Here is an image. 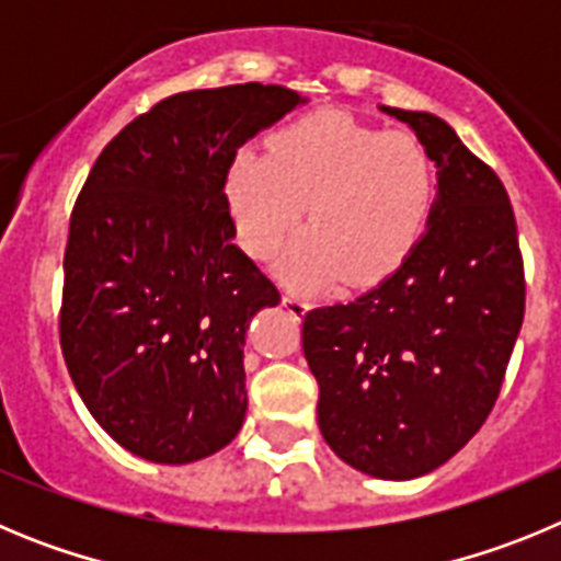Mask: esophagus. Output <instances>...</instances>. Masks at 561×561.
Returning <instances> with one entry per match:
<instances>
[{"instance_id":"esophagus-1","label":"esophagus","mask_w":561,"mask_h":561,"mask_svg":"<svg viewBox=\"0 0 561 561\" xmlns=\"http://www.w3.org/2000/svg\"><path fill=\"white\" fill-rule=\"evenodd\" d=\"M280 304H284L286 309H289L291 314H297V317H304L306 311H309V300H304V297H297V295H289V291L280 297Z\"/></svg>"}]
</instances>
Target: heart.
<instances>
[{
    "label": "heart",
    "instance_id": "1",
    "mask_svg": "<svg viewBox=\"0 0 561 561\" xmlns=\"http://www.w3.org/2000/svg\"><path fill=\"white\" fill-rule=\"evenodd\" d=\"M221 193L238 244L264 261L306 216L311 227L277 261L291 289H325L348 277L370 286L419 247L435 205V162L410 131H379L323 108L286 123L270 151L238 148Z\"/></svg>",
    "mask_w": 561,
    "mask_h": 561
}]
</instances>
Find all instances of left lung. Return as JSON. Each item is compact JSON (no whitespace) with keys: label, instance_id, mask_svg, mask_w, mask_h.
<instances>
[{"label":"left lung","instance_id":"8db88e82","mask_svg":"<svg viewBox=\"0 0 561 561\" xmlns=\"http://www.w3.org/2000/svg\"><path fill=\"white\" fill-rule=\"evenodd\" d=\"M427 146L435 205L413 255L351 304L306 314L317 424L356 472L413 480L483 427L525 311L517 221L497 173L430 112L379 106Z\"/></svg>","mask_w":561,"mask_h":561}]
</instances>
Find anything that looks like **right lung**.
<instances>
[{"label":"right lung","mask_w":561,"mask_h":561,"mask_svg":"<svg viewBox=\"0 0 561 561\" xmlns=\"http://www.w3.org/2000/svg\"><path fill=\"white\" fill-rule=\"evenodd\" d=\"M284 87L182 92L98 157L69 219L61 348L78 396L123 449L182 466L219 453L247 415L250 320L280 304L232 244V153L304 106Z\"/></svg>","instance_id":"1"}]
</instances>
